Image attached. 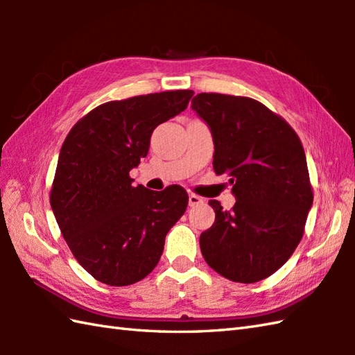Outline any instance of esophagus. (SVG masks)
<instances>
[{"label":"esophagus","instance_id":"obj_1","mask_svg":"<svg viewBox=\"0 0 355 355\" xmlns=\"http://www.w3.org/2000/svg\"><path fill=\"white\" fill-rule=\"evenodd\" d=\"M202 202V198L198 197L197 193H189V206L193 207V206H198Z\"/></svg>","mask_w":355,"mask_h":355}]
</instances>
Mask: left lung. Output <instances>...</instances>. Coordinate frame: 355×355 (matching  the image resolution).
<instances>
[{"label": "left lung", "mask_w": 355, "mask_h": 355, "mask_svg": "<svg viewBox=\"0 0 355 355\" xmlns=\"http://www.w3.org/2000/svg\"><path fill=\"white\" fill-rule=\"evenodd\" d=\"M192 110L214 135V171L225 173L236 202L216 200L201 233L205 261L233 282L253 284L281 268L304 236L313 186L302 141L281 116L244 96L200 93Z\"/></svg>", "instance_id": "1"}]
</instances>
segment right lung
<instances>
[{
  "label": "right lung",
  "instance_id": "add662e5",
  "mask_svg": "<svg viewBox=\"0 0 355 355\" xmlns=\"http://www.w3.org/2000/svg\"><path fill=\"white\" fill-rule=\"evenodd\" d=\"M192 89L111 101L79 119L59 154L50 205L65 243L97 281L125 286L160 261L164 238L183 216L187 192L132 186L155 128L184 111Z\"/></svg>",
  "mask_w": 355,
  "mask_h": 355
}]
</instances>
